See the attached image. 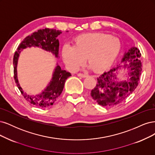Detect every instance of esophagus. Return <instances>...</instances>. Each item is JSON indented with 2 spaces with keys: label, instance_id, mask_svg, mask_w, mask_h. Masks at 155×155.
Instances as JSON below:
<instances>
[{
  "label": "esophagus",
  "instance_id": "34e87169",
  "mask_svg": "<svg viewBox=\"0 0 155 155\" xmlns=\"http://www.w3.org/2000/svg\"><path fill=\"white\" fill-rule=\"evenodd\" d=\"M77 75H78V77H83V78H84V77H87V76H88V74H86V73H78L77 74Z\"/></svg>",
  "mask_w": 155,
  "mask_h": 155
}]
</instances>
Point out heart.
I'll use <instances>...</instances> for the list:
<instances>
[{"label": "heart", "instance_id": "b5f03b06", "mask_svg": "<svg viewBox=\"0 0 155 155\" xmlns=\"http://www.w3.org/2000/svg\"><path fill=\"white\" fill-rule=\"evenodd\" d=\"M120 40L102 33H86L78 35L73 41V46L65 45L62 57L67 66L76 71L86 61L95 71L106 70L111 66L120 51Z\"/></svg>", "mask_w": 155, "mask_h": 155}]
</instances>
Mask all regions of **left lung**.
I'll list each match as a JSON object with an SVG mask.
<instances>
[{
  "label": "left lung",
  "mask_w": 155,
  "mask_h": 155,
  "mask_svg": "<svg viewBox=\"0 0 155 155\" xmlns=\"http://www.w3.org/2000/svg\"><path fill=\"white\" fill-rule=\"evenodd\" d=\"M141 53L138 48L133 47L125 53L122 62H129L127 80L117 82L115 74L117 68L104 72L97 78L96 86L91 92V96L94 101L104 107L116 106L126 100L137 88L142 71V62L140 60ZM128 65L126 64L125 67Z\"/></svg>",
  "instance_id": "left-lung-1"
}]
</instances>
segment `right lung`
<instances>
[{
    "mask_svg": "<svg viewBox=\"0 0 155 155\" xmlns=\"http://www.w3.org/2000/svg\"><path fill=\"white\" fill-rule=\"evenodd\" d=\"M61 33V31L54 29L45 28L39 29L37 31L33 33L31 35L25 38L24 41L19 44L17 48V51L14 54L13 73L15 81L24 98L30 103V104L38 107L45 108L52 106L62 93L66 79L71 74L70 73L62 70L61 67L57 66L54 69L51 81L48 84V87L44 89V91L38 95H29L24 93L18 82L17 73L18 58L21 49L32 46L41 47L45 50L51 52L56 57H58L59 42L57 37Z\"/></svg>",
    "mask_w": 155,
    "mask_h": 155,
    "instance_id": "add662e5",
    "label": "right lung"
}]
</instances>
